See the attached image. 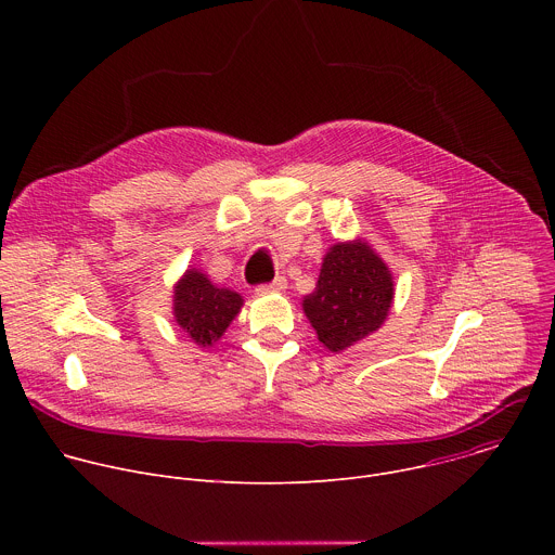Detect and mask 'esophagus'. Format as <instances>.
I'll return each instance as SVG.
<instances>
[{
	"label": "esophagus",
	"mask_w": 555,
	"mask_h": 555,
	"mask_svg": "<svg viewBox=\"0 0 555 555\" xmlns=\"http://www.w3.org/2000/svg\"><path fill=\"white\" fill-rule=\"evenodd\" d=\"M285 287H287L285 276H276L272 283H261V285L257 287V292H259V294H268V292H283Z\"/></svg>",
	"instance_id": "1"
}]
</instances>
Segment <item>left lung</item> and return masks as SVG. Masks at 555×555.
I'll use <instances>...</instances> for the list:
<instances>
[{
	"instance_id": "1",
	"label": "left lung",
	"mask_w": 555,
	"mask_h": 555,
	"mask_svg": "<svg viewBox=\"0 0 555 555\" xmlns=\"http://www.w3.org/2000/svg\"><path fill=\"white\" fill-rule=\"evenodd\" d=\"M390 302L392 279L386 263L364 242H353L327 253L302 309L319 340L338 353L377 332Z\"/></svg>"
}]
</instances>
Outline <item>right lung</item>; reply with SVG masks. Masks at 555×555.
Returning a JSON list of instances; mask_svg holds the SVG:
<instances>
[{
  "label": "right lung",
  "instance_id": "add662e5",
  "mask_svg": "<svg viewBox=\"0 0 555 555\" xmlns=\"http://www.w3.org/2000/svg\"><path fill=\"white\" fill-rule=\"evenodd\" d=\"M242 305L244 300L240 294L215 287L197 270H189L176 285V321L199 347L217 343L234 315L240 313Z\"/></svg>",
  "mask_w": 555,
  "mask_h": 555
}]
</instances>
